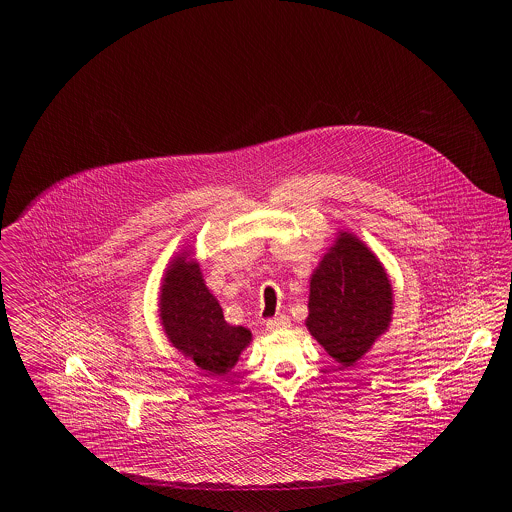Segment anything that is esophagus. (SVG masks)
Segmentation results:
<instances>
[{"label":"esophagus","mask_w":512,"mask_h":512,"mask_svg":"<svg viewBox=\"0 0 512 512\" xmlns=\"http://www.w3.org/2000/svg\"><path fill=\"white\" fill-rule=\"evenodd\" d=\"M266 327L270 331H280V329H286L290 327V317L288 315H278V317H272L266 321Z\"/></svg>","instance_id":"obj_1"}]
</instances>
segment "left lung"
I'll return each instance as SVG.
<instances>
[{"label":"left lung","mask_w":512,"mask_h":512,"mask_svg":"<svg viewBox=\"0 0 512 512\" xmlns=\"http://www.w3.org/2000/svg\"><path fill=\"white\" fill-rule=\"evenodd\" d=\"M307 329L343 366H353L388 329L392 288L378 258L343 232L311 276Z\"/></svg>","instance_id":"left-lung-1"}]
</instances>
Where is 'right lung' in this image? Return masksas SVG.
<instances>
[{
  "label": "right lung",
  "mask_w": 512,
  "mask_h": 512,
  "mask_svg": "<svg viewBox=\"0 0 512 512\" xmlns=\"http://www.w3.org/2000/svg\"><path fill=\"white\" fill-rule=\"evenodd\" d=\"M159 305L173 347L209 374H226L252 339L248 329L224 321L219 301L207 290L199 264L187 260V252L167 268Z\"/></svg>",
  "instance_id": "add662e5"
}]
</instances>
